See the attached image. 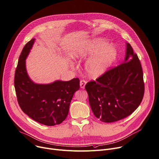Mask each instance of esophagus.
I'll use <instances>...</instances> for the list:
<instances>
[{
    "label": "esophagus",
    "mask_w": 159,
    "mask_h": 159,
    "mask_svg": "<svg viewBox=\"0 0 159 159\" xmlns=\"http://www.w3.org/2000/svg\"><path fill=\"white\" fill-rule=\"evenodd\" d=\"M86 84V81H84V80H81L80 81V88L82 89H84V87H85V85Z\"/></svg>",
    "instance_id": "34e87169"
}]
</instances>
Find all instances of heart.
I'll return each mask as SVG.
<instances>
[{
    "label": "heart",
    "mask_w": 159,
    "mask_h": 159,
    "mask_svg": "<svg viewBox=\"0 0 159 159\" xmlns=\"http://www.w3.org/2000/svg\"><path fill=\"white\" fill-rule=\"evenodd\" d=\"M117 49L103 39H98L76 48L73 56L76 59L92 57L85 64L86 72L90 78L96 79L103 76L117 57Z\"/></svg>",
    "instance_id": "heart-1"
}]
</instances>
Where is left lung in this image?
Here are the masks:
<instances>
[{
    "label": "left lung",
    "instance_id": "left-lung-1",
    "mask_svg": "<svg viewBox=\"0 0 159 159\" xmlns=\"http://www.w3.org/2000/svg\"><path fill=\"white\" fill-rule=\"evenodd\" d=\"M126 50L122 64L85 85L93 114L104 122H113L129 116L143 97L142 65L129 43Z\"/></svg>",
    "mask_w": 159,
    "mask_h": 159
}]
</instances>
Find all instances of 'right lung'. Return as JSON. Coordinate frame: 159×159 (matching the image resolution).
Wrapping results in <instances>:
<instances>
[{"instance_id": "1", "label": "right lung", "mask_w": 159, "mask_h": 159, "mask_svg": "<svg viewBox=\"0 0 159 159\" xmlns=\"http://www.w3.org/2000/svg\"><path fill=\"white\" fill-rule=\"evenodd\" d=\"M35 39L29 41L20 56L14 75V87L21 110L30 118L46 126L59 125L67 116L70 103L80 89V80H56L49 84H37L29 77L26 59Z\"/></svg>"}]
</instances>
